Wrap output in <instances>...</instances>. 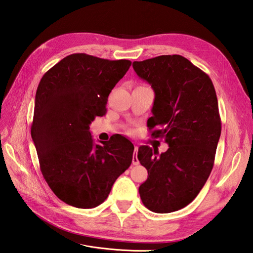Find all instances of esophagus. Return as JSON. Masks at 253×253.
Wrapping results in <instances>:
<instances>
[{
    "label": "esophagus",
    "instance_id": "1",
    "mask_svg": "<svg viewBox=\"0 0 253 253\" xmlns=\"http://www.w3.org/2000/svg\"><path fill=\"white\" fill-rule=\"evenodd\" d=\"M137 154H138V147H135L134 155H133V160H132L133 165H138V164H139V160H138V158H137Z\"/></svg>",
    "mask_w": 253,
    "mask_h": 253
}]
</instances>
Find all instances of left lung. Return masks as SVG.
Here are the masks:
<instances>
[{"mask_svg":"<svg viewBox=\"0 0 253 253\" xmlns=\"http://www.w3.org/2000/svg\"><path fill=\"white\" fill-rule=\"evenodd\" d=\"M134 71L154 89L148 126L169 149L141 145L148 178L139 187L143 205L155 213L182 209L200 193L214 165L221 131L215 89L210 77L179 55L135 61Z\"/></svg>","mask_w":253,"mask_h":253,"instance_id":"left-lung-1","label":"left lung"}]
</instances>
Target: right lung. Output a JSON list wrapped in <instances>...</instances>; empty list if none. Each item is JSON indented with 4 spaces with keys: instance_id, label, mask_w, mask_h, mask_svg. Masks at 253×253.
<instances>
[{
    "instance_id": "right-lung-1",
    "label": "right lung",
    "mask_w": 253,
    "mask_h": 253,
    "mask_svg": "<svg viewBox=\"0 0 253 253\" xmlns=\"http://www.w3.org/2000/svg\"><path fill=\"white\" fill-rule=\"evenodd\" d=\"M131 64L73 53L45 73L38 85L32 137L44 179L67 205L89 209L102 204L132 164L134 145L126 137H111L100 145L89 132Z\"/></svg>"
}]
</instances>
